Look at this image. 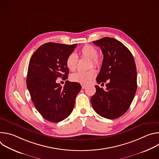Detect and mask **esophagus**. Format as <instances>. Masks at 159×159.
Returning <instances> with one entry per match:
<instances>
[{
  "label": "esophagus",
  "mask_w": 159,
  "mask_h": 159,
  "mask_svg": "<svg viewBox=\"0 0 159 159\" xmlns=\"http://www.w3.org/2000/svg\"><path fill=\"white\" fill-rule=\"evenodd\" d=\"M81 85H82V89H85V87H86V85H84V84H82Z\"/></svg>",
  "instance_id": "obj_1"
}]
</instances>
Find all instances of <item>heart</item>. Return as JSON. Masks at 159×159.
<instances>
[{"label": "heart", "mask_w": 159, "mask_h": 159, "mask_svg": "<svg viewBox=\"0 0 159 159\" xmlns=\"http://www.w3.org/2000/svg\"><path fill=\"white\" fill-rule=\"evenodd\" d=\"M79 55L81 58H89L90 60V66H98L101 61L98 57V52L93 46L86 44L79 51ZM79 59L77 55L72 53L67 57L66 59V65L68 69L71 71H74L77 67ZM96 76V71L93 69L87 72H78L73 74L70 76V79L73 82H79L81 84H87L91 81Z\"/></svg>", "instance_id": "1"}]
</instances>
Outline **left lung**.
<instances>
[{
  "label": "left lung",
  "mask_w": 159,
  "mask_h": 159,
  "mask_svg": "<svg viewBox=\"0 0 159 159\" xmlns=\"http://www.w3.org/2000/svg\"><path fill=\"white\" fill-rule=\"evenodd\" d=\"M103 53L102 66L96 80L106 89L95 85L96 92L90 101L101 116L114 120L128 111L137 89V69L130 51L118 40L104 37L93 41Z\"/></svg>",
  "instance_id": "8db88e82"
}]
</instances>
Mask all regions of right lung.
Wrapping results in <instances>:
<instances>
[{"label":"right lung","instance_id":"obj_1","mask_svg":"<svg viewBox=\"0 0 159 159\" xmlns=\"http://www.w3.org/2000/svg\"><path fill=\"white\" fill-rule=\"evenodd\" d=\"M77 45L47 43L30 59L27 87L37 111L50 122H60L71 114L75 98L81 90L78 82L66 80L63 87L56 82L58 77L67 79L69 70L66 59Z\"/></svg>","mask_w":159,"mask_h":159}]
</instances>
